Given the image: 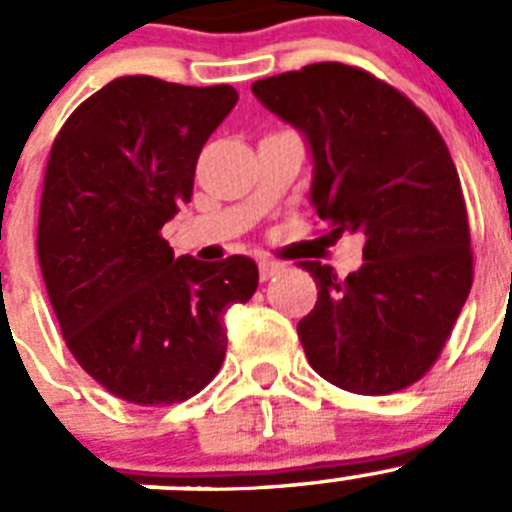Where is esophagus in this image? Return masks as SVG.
<instances>
[{
	"label": "esophagus",
	"mask_w": 512,
	"mask_h": 512,
	"mask_svg": "<svg viewBox=\"0 0 512 512\" xmlns=\"http://www.w3.org/2000/svg\"><path fill=\"white\" fill-rule=\"evenodd\" d=\"M257 267H260V278H262V280L275 278L278 272L285 270L283 262H275V260H260V262H257Z\"/></svg>",
	"instance_id": "esophagus-1"
}]
</instances>
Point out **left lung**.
Instances as JSON below:
<instances>
[{
    "label": "left lung",
    "instance_id": "left-lung-1",
    "mask_svg": "<svg viewBox=\"0 0 512 512\" xmlns=\"http://www.w3.org/2000/svg\"><path fill=\"white\" fill-rule=\"evenodd\" d=\"M267 111L303 133L310 204L364 237V265L341 280L308 260L315 308L298 336L315 374L353 394L422 379L472 288L470 224L447 143L399 90L361 68L315 62L252 83Z\"/></svg>",
    "mask_w": 512,
    "mask_h": 512
}]
</instances>
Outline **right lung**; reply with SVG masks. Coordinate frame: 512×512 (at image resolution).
<instances>
[{"mask_svg": "<svg viewBox=\"0 0 512 512\" xmlns=\"http://www.w3.org/2000/svg\"><path fill=\"white\" fill-rule=\"evenodd\" d=\"M234 103L232 85L128 75L80 103L52 143L37 227L47 295L75 361L131 404L199 394L224 361V313L257 290L250 257H174L161 237Z\"/></svg>", "mask_w": 512, "mask_h": 512, "instance_id": "add662e5", "label": "right lung"}]
</instances>
